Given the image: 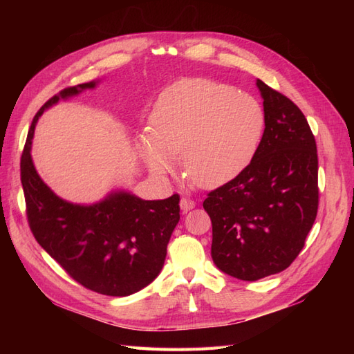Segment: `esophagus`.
<instances>
[{"instance_id": "34e87169", "label": "esophagus", "mask_w": 354, "mask_h": 354, "mask_svg": "<svg viewBox=\"0 0 354 354\" xmlns=\"http://www.w3.org/2000/svg\"><path fill=\"white\" fill-rule=\"evenodd\" d=\"M180 208L183 209L185 212H187V211H190V209H194V208H195V201H192V199H189V198H181V201H180Z\"/></svg>"}]
</instances>
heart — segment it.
<instances>
[{
    "mask_svg": "<svg viewBox=\"0 0 354 354\" xmlns=\"http://www.w3.org/2000/svg\"><path fill=\"white\" fill-rule=\"evenodd\" d=\"M266 127L263 104L248 93L208 78H186L168 87L151 115V134L137 152L156 176L181 156L187 177L201 187L229 183L259 151Z\"/></svg>",
    "mask_w": 354,
    "mask_h": 354,
    "instance_id": "1",
    "label": "heart"
}]
</instances>
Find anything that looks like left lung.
Returning a JSON list of instances; mask_svg holds the SVG:
<instances>
[{
	"instance_id": "obj_1",
	"label": "left lung",
	"mask_w": 354,
	"mask_h": 354,
	"mask_svg": "<svg viewBox=\"0 0 354 354\" xmlns=\"http://www.w3.org/2000/svg\"><path fill=\"white\" fill-rule=\"evenodd\" d=\"M266 127L252 162L212 190V261L241 281L276 274L297 259L319 205L315 136L298 106L261 80Z\"/></svg>"
}]
</instances>
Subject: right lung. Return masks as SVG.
Returning <instances> with one entry per match:
<instances>
[{"instance_id": "add662e5", "label": "right lung", "mask_w": 354, "mask_h": 354, "mask_svg": "<svg viewBox=\"0 0 354 354\" xmlns=\"http://www.w3.org/2000/svg\"><path fill=\"white\" fill-rule=\"evenodd\" d=\"M97 82L62 90L38 111L20 160V177L29 227L42 248L82 286L127 297L153 282L162 270L167 245L180 220V196L145 201L127 190H112L91 205L73 203L44 183L30 155L35 125L44 111L95 88Z\"/></svg>"}]
</instances>
